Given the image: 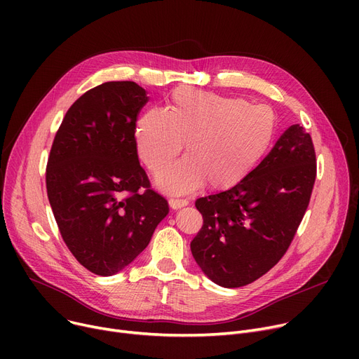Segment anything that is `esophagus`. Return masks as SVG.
<instances>
[{
	"label": "esophagus",
	"instance_id": "34e87169",
	"mask_svg": "<svg viewBox=\"0 0 359 359\" xmlns=\"http://www.w3.org/2000/svg\"><path fill=\"white\" fill-rule=\"evenodd\" d=\"M187 203H189V201H187V199H177V198H170L168 199V205L172 206L173 210L183 208V206H186Z\"/></svg>",
	"mask_w": 359,
	"mask_h": 359
}]
</instances>
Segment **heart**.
<instances>
[{"label":"heart","mask_w":359,"mask_h":359,"mask_svg":"<svg viewBox=\"0 0 359 359\" xmlns=\"http://www.w3.org/2000/svg\"><path fill=\"white\" fill-rule=\"evenodd\" d=\"M275 134L273 111L244 99L177 88L168 107L149 109L135 125L140 160L160 175L180 154L187 157L157 180L163 191L189 194L208 183L227 191L246 180L266 156Z\"/></svg>","instance_id":"b5f03b06"}]
</instances>
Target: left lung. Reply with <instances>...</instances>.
Masks as SVG:
<instances>
[{"label": "left lung", "mask_w": 359, "mask_h": 359, "mask_svg": "<svg viewBox=\"0 0 359 359\" xmlns=\"http://www.w3.org/2000/svg\"><path fill=\"white\" fill-rule=\"evenodd\" d=\"M316 153L303 126H290L240 184L195 202L203 225L192 255L215 284L238 288L271 271L303 221L316 180Z\"/></svg>", "instance_id": "obj_1"}]
</instances>
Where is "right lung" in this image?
<instances>
[{"label":"right lung","instance_id":"add662e5","mask_svg":"<svg viewBox=\"0 0 359 359\" xmlns=\"http://www.w3.org/2000/svg\"><path fill=\"white\" fill-rule=\"evenodd\" d=\"M147 93L109 81L68 109L46 165V191L67 248L90 272L110 276L134 260L168 214L135 147Z\"/></svg>","mask_w":359,"mask_h":359}]
</instances>
